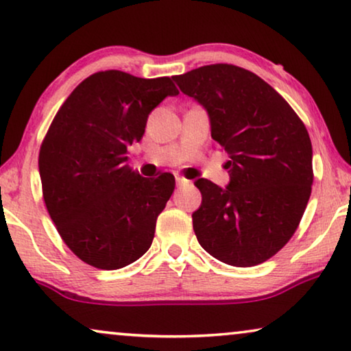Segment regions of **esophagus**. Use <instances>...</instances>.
Masks as SVG:
<instances>
[{
    "label": "esophagus",
    "instance_id": "1",
    "mask_svg": "<svg viewBox=\"0 0 351 351\" xmlns=\"http://www.w3.org/2000/svg\"><path fill=\"white\" fill-rule=\"evenodd\" d=\"M176 182H177V185H182V184H185L186 179H184L182 176H176Z\"/></svg>",
    "mask_w": 351,
    "mask_h": 351
}]
</instances>
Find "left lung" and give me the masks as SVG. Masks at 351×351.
<instances>
[{"instance_id": "left-lung-1", "label": "left lung", "mask_w": 351, "mask_h": 351, "mask_svg": "<svg viewBox=\"0 0 351 351\" xmlns=\"http://www.w3.org/2000/svg\"><path fill=\"white\" fill-rule=\"evenodd\" d=\"M172 79L206 109L212 139L230 155L225 188L195 182L202 195L191 215L197 242L230 266L261 264L291 239L311 197L306 126L271 85L239 66H201Z\"/></svg>"}]
</instances>
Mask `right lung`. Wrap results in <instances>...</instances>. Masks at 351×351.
Returning a JSON list of instances; mask_svg holds the SVG:
<instances>
[{
    "label": "right lung",
    "instance_id": "obj_1",
    "mask_svg": "<svg viewBox=\"0 0 351 351\" xmlns=\"http://www.w3.org/2000/svg\"><path fill=\"white\" fill-rule=\"evenodd\" d=\"M176 95L169 77L101 71L55 115L39 152L44 202L66 245L90 266L125 267L150 248L176 179H145L126 152L142 139L152 110Z\"/></svg>",
    "mask_w": 351,
    "mask_h": 351
}]
</instances>
